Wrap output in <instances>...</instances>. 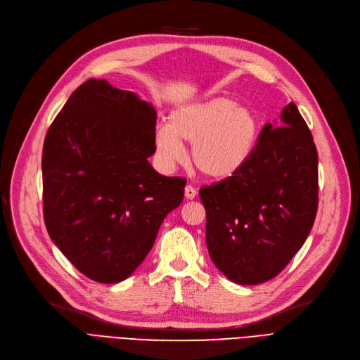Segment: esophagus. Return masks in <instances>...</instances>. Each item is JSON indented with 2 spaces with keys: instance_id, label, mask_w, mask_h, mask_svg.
<instances>
[{
  "instance_id": "obj_1",
  "label": "esophagus",
  "mask_w": 360,
  "mask_h": 360,
  "mask_svg": "<svg viewBox=\"0 0 360 360\" xmlns=\"http://www.w3.org/2000/svg\"><path fill=\"white\" fill-rule=\"evenodd\" d=\"M195 195H197V190H195V188H194L193 185H186V186H185V197H186L188 200H193V198H195Z\"/></svg>"
}]
</instances>
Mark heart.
<instances>
[{
    "label": "heart",
    "instance_id": "obj_1",
    "mask_svg": "<svg viewBox=\"0 0 360 360\" xmlns=\"http://www.w3.org/2000/svg\"><path fill=\"white\" fill-rule=\"evenodd\" d=\"M255 113L229 98H213L175 109L167 125H158L155 148L159 162L172 167L184 159L182 143H191V163L205 176L228 178L248 162L257 146Z\"/></svg>",
    "mask_w": 360,
    "mask_h": 360
}]
</instances>
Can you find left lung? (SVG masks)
Returning <instances> with one entry per match:
<instances>
[{
  "mask_svg": "<svg viewBox=\"0 0 360 360\" xmlns=\"http://www.w3.org/2000/svg\"><path fill=\"white\" fill-rule=\"evenodd\" d=\"M236 174L200 188L214 266L239 285L269 281L307 240L318 210V153L290 102Z\"/></svg>",
  "mask_w": 360,
  "mask_h": 360,
  "instance_id": "left-lung-1",
  "label": "left lung"
}]
</instances>
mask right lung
I'll list each match as a JSON object with an SVG mask.
<instances>
[{
  "label": "right lung",
  "instance_id": "obj_1",
  "mask_svg": "<svg viewBox=\"0 0 360 360\" xmlns=\"http://www.w3.org/2000/svg\"><path fill=\"white\" fill-rule=\"evenodd\" d=\"M156 110L136 93L90 79L51 124L42 151L44 219L60 251L86 277L118 283L134 271L186 179L163 176Z\"/></svg>",
  "mask_w": 360,
  "mask_h": 360
}]
</instances>
